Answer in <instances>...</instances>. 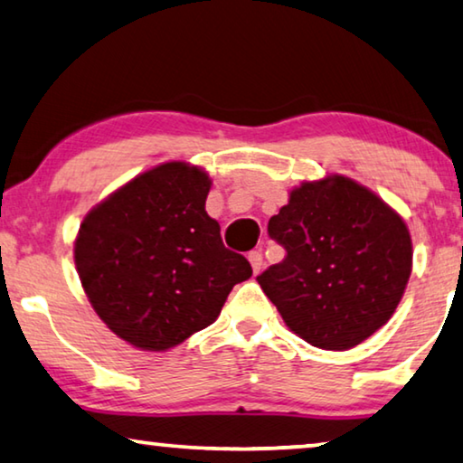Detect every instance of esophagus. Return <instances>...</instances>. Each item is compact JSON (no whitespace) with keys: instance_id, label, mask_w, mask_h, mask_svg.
I'll return each mask as SVG.
<instances>
[{"instance_id":"esophagus-1","label":"esophagus","mask_w":463,"mask_h":463,"mask_svg":"<svg viewBox=\"0 0 463 463\" xmlns=\"http://www.w3.org/2000/svg\"><path fill=\"white\" fill-rule=\"evenodd\" d=\"M247 258H250V264L253 268V272L260 274L261 268H264V255H261V251H251L250 255H247Z\"/></svg>"}]
</instances>
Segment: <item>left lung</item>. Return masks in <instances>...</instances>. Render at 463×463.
<instances>
[{
    "instance_id": "1",
    "label": "left lung",
    "mask_w": 463,
    "mask_h": 463,
    "mask_svg": "<svg viewBox=\"0 0 463 463\" xmlns=\"http://www.w3.org/2000/svg\"><path fill=\"white\" fill-rule=\"evenodd\" d=\"M285 260L258 276L282 320L320 349L355 347L384 326L411 274L403 218L347 176L301 183L268 222Z\"/></svg>"
}]
</instances>
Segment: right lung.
I'll use <instances>...</instances> for the list:
<instances>
[{
	"label": "right lung",
	"instance_id": "add662e5",
	"mask_svg": "<svg viewBox=\"0 0 463 463\" xmlns=\"http://www.w3.org/2000/svg\"><path fill=\"white\" fill-rule=\"evenodd\" d=\"M210 187L197 165L165 162L82 220L74 241L80 285L122 341L145 351L176 347L210 326L232 287L251 276L205 212Z\"/></svg>",
	"mask_w": 463,
	"mask_h": 463
}]
</instances>
